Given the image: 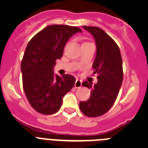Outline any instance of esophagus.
<instances>
[{"label": "esophagus", "instance_id": "1", "mask_svg": "<svg viewBox=\"0 0 148 148\" xmlns=\"http://www.w3.org/2000/svg\"><path fill=\"white\" fill-rule=\"evenodd\" d=\"M82 81L77 78L75 83V88H80V87H82Z\"/></svg>", "mask_w": 148, "mask_h": 148}]
</instances>
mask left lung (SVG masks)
Masks as SVG:
<instances>
[{
  "instance_id": "obj_1",
  "label": "left lung",
  "mask_w": 148,
  "mask_h": 148,
  "mask_svg": "<svg viewBox=\"0 0 148 148\" xmlns=\"http://www.w3.org/2000/svg\"><path fill=\"white\" fill-rule=\"evenodd\" d=\"M96 44V56L92 64L98 82H84L83 87L91 89L90 99L79 103L81 111L89 117H97L109 110L116 101L123 81L122 59L118 45L104 30L96 27H86Z\"/></svg>"
}]
</instances>
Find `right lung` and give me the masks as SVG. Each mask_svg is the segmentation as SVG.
Instances as JSON below:
<instances>
[{"label":"right lung","mask_w":148,"mask_h":148,"mask_svg":"<svg viewBox=\"0 0 148 148\" xmlns=\"http://www.w3.org/2000/svg\"><path fill=\"white\" fill-rule=\"evenodd\" d=\"M82 29L67 25H50L29 40L21 65L23 87L30 105L45 115L56 113L61 108L63 97L75 82L71 75H55L56 61L63 56L70 37Z\"/></svg>","instance_id":"add662e5"}]
</instances>
